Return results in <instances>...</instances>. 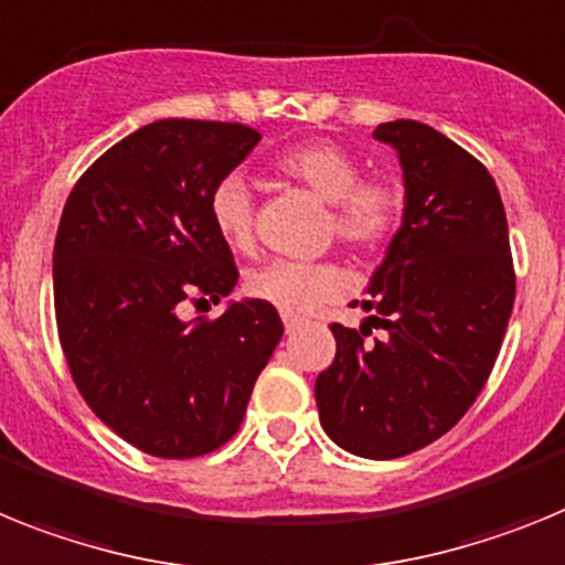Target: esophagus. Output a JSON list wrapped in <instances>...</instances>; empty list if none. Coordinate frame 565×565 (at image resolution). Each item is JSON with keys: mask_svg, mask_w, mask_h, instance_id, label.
Wrapping results in <instances>:
<instances>
[{"mask_svg": "<svg viewBox=\"0 0 565 565\" xmlns=\"http://www.w3.org/2000/svg\"><path fill=\"white\" fill-rule=\"evenodd\" d=\"M301 327V318H292V316H284V330H287V335H292V332Z\"/></svg>", "mask_w": 565, "mask_h": 565, "instance_id": "34e87169", "label": "esophagus"}]
</instances>
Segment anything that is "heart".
<instances>
[{
    "mask_svg": "<svg viewBox=\"0 0 565 565\" xmlns=\"http://www.w3.org/2000/svg\"><path fill=\"white\" fill-rule=\"evenodd\" d=\"M278 170L301 181L332 207L335 235L352 249H372L395 230L404 207L398 184L364 179V167L350 150L332 141H307L278 156ZM210 218L233 249H249L255 235V204L247 175L227 173L210 193ZM258 301L284 316H307L335 298L343 287L341 269L330 262L276 258L253 269L244 281Z\"/></svg>",
    "mask_w": 565,
    "mask_h": 565,
    "instance_id": "b5f03b06",
    "label": "heart"
}]
</instances>
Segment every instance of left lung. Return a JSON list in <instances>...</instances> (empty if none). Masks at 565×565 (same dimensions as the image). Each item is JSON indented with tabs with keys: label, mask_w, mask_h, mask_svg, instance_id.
Here are the masks:
<instances>
[{
	"label": "left lung",
	"mask_w": 565,
	"mask_h": 565,
	"mask_svg": "<svg viewBox=\"0 0 565 565\" xmlns=\"http://www.w3.org/2000/svg\"><path fill=\"white\" fill-rule=\"evenodd\" d=\"M372 136L404 173L401 227L361 301L384 338L332 323L338 352L316 404L341 449L390 460L438 440L475 404L512 316L514 269L487 167L420 121H386Z\"/></svg>",
	"instance_id": "1"
}]
</instances>
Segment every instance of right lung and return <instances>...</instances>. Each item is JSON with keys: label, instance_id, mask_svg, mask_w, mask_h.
Masks as SVG:
<instances>
[{"label": "right lung", "instance_id": "obj_1", "mask_svg": "<svg viewBox=\"0 0 565 565\" xmlns=\"http://www.w3.org/2000/svg\"><path fill=\"white\" fill-rule=\"evenodd\" d=\"M258 141L227 121L139 127L78 179L58 222L53 301L73 381L96 418L156 458L227 444L284 335L276 307L230 298L238 269L210 218L213 188ZM188 297L228 307L184 322Z\"/></svg>", "mask_w": 565, "mask_h": 565}]
</instances>
